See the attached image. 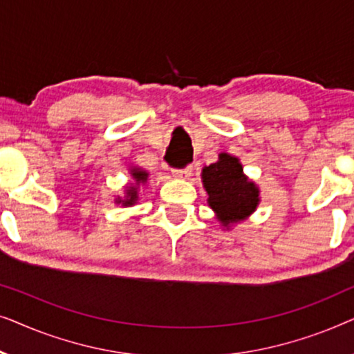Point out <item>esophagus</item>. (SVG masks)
Listing matches in <instances>:
<instances>
[{
  "instance_id": "esophagus-1",
  "label": "esophagus",
  "mask_w": 354,
  "mask_h": 354,
  "mask_svg": "<svg viewBox=\"0 0 354 354\" xmlns=\"http://www.w3.org/2000/svg\"><path fill=\"white\" fill-rule=\"evenodd\" d=\"M172 174H174V177H177V178H188L193 174V167L187 166L185 169H174Z\"/></svg>"
}]
</instances>
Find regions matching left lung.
Returning <instances> with one entry per match:
<instances>
[{
	"mask_svg": "<svg viewBox=\"0 0 354 354\" xmlns=\"http://www.w3.org/2000/svg\"><path fill=\"white\" fill-rule=\"evenodd\" d=\"M207 205L224 229L248 219L259 206V187L245 176L240 159L221 153L219 159L201 171Z\"/></svg>",
	"mask_w": 354,
	"mask_h": 354,
	"instance_id": "8db88e82",
	"label": "left lung"
}]
</instances>
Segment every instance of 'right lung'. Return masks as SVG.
Returning a JSON list of instances; mask_svg holds the SVG:
<instances>
[{
  "instance_id": "1",
  "label": "right lung",
  "mask_w": 354,
  "mask_h": 354,
  "mask_svg": "<svg viewBox=\"0 0 354 354\" xmlns=\"http://www.w3.org/2000/svg\"><path fill=\"white\" fill-rule=\"evenodd\" d=\"M129 174H130V177H132L133 182H130L129 185L125 187L124 196H118L114 200L115 205H122L124 207L137 205L138 196H140V187L145 185V183L148 182V177H149V172L138 166H130Z\"/></svg>"
}]
</instances>
